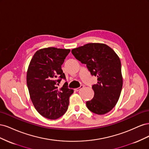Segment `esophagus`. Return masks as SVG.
Segmentation results:
<instances>
[{"mask_svg":"<svg viewBox=\"0 0 149 149\" xmlns=\"http://www.w3.org/2000/svg\"><path fill=\"white\" fill-rule=\"evenodd\" d=\"M84 88V86H83V85H81L79 88H76L74 90H75V91H79V90H81V89H82V88Z\"/></svg>","mask_w":149,"mask_h":149,"instance_id":"1","label":"esophagus"}]
</instances>
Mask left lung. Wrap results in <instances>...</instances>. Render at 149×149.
<instances>
[{"label": "left lung", "instance_id": "1", "mask_svg": "<svg viewBox=\"0 0 149 149\" xmlns=\"http://www.w3.org/2000/svg\"><path fill=\"white\" fill-rule=\"evenodd\" d=\"M71 53L97 77V83L92 86L94 97L86 102L88 109L98 115L109 112L118 102L123 88L119 57L111 47L100 43L86 44Z\"/></svg>", "mask_w": 149, "mask_h": 149}]
</instances>
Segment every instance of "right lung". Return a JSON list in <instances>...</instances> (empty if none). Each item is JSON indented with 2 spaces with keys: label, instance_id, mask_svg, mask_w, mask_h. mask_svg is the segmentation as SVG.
<instances>
[{
  "label": "right lung",
  "instance_id": "obj_1",
  "mask_svg": "<svg viewBox=\"0 0 149 149\" xmlns=\"http://www.w3.org/2000/svg\"><path fill=\"white\" fill-rule=\"evenodd\" d=\"M70 49L48 47L34 54L26 72V84L30 97L38 113L49 119H56L63 115L69 105L73 89L65 83L58 88L65 75L61 70Z\"/></svg>",
  "mask_w": 149,
  "mask_h": 149
}]
</instances>
